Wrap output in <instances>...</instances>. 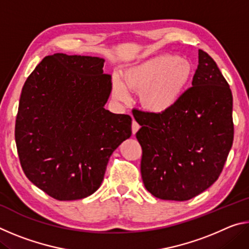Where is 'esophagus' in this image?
<instances>
[{"label":"esophagus","instance_id":"esophagus-1","mask_svg":"<svg viewBox=\"0 0 249 249\" xmlns=\"http://www.w3.org/2000/svg\"><path fill=\"white\" fill-rule=\"evenodd\" d=\"M140 127H141L140 124H138L136 121H133V123H132V133L133 134H136L137 130L140 129Z\"/></svg>","mask_w":249,"mask_h":249}]
</instances>
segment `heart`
Here are the masks:
<instances>
[{"mask_svg": "<svg viewBox=\"0 0 249 249\" xmlns=\"http://www.w3.org/2000/svg\"><path fill=\"white\" fill-rule=\"evenodd\" d=\"M193 75V66L176 54H160L129 67L123 72L127 89L141 93V103L156 114L168 112L179 102ZM113 95L127 101L129 95L123 84L115 81Z\"/></svg>", "mask_w": 249, "mask_h": 249, "instance_id": "heart-1", "label": "heart"}]
</instances>
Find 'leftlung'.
Listing matches in <instances>:
<instances>
[{
    "mask_svg": "<svg viewBox=\"0 0 249 249\" xmlns=\"http://www.w3.org/2000/svg\"><path fill=\"white\" fill-rule=\"evenodd\" d=\"M233 95L212 57L199 49L192 87L168 112H138L141 172L161 200L187 201L218 179L233 145Z\"/></svg>",
    "mask_w": 249,
    "mask_h": 249,
    "instance_id": "1",
    "label": "left lung"
}]
</instances>
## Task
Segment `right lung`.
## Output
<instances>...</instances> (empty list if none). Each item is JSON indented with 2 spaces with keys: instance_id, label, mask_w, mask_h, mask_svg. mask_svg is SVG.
<instances>
[{
  "instance_id": "1",
  "label": "right lung",
  "mask_w": 249,
  "mask_h": 249,
  "mask_svg": "<svg viewBox=\"0 0 249 249\" xmlns=\"http://www.w3.org/2000/svg\"><path fill=\"white\" fill-rule=\"evenodd\" d=\"M102 58L46 56L22 89L15 122L20 166L59 201L89 196L113 151L132 135V117L104 108L112 89Z\"/></svg>"
}]
</instances>
